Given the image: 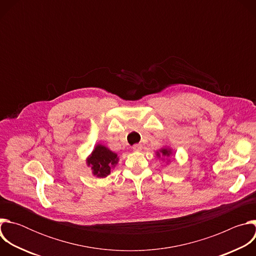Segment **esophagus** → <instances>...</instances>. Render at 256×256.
Wrapping results in <instances>:
<instances>
[{
    "instance_id": "1",
    "label": "esophagus",
    "mask_w": 256,
    "mask_h": 256,
    "mask_svg": "<svg viewBox=\"0 0 256 256\" xmlns=\"http://www.w3.org/2000/svg\"><path fill=\"white\" fill-rule=\"evenodd\" d=\"M142 148V146L140 144H136L132 146V150L134 151H140Z\"/></svg>"
}]
</instances>
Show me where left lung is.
<instances>
[{
  "label": "left lung",
  "mask_w": 256,
  "mask_h": 256,
  "mask_svg": "<svg viewBox=\"0 0 256 256\" xmlns=\"http://www.w3.org/2000/svg\"><path fill=\"white\" fill-rule=\"evenodd\" d=\"M173 154V150L169 147V146H164L161 149H159V151L156 152V156L157 158H162V160H165V158L167 159L168 163L170 162V157Z\"/></svg>",
  "instance_id": "1"
}]
</instances>
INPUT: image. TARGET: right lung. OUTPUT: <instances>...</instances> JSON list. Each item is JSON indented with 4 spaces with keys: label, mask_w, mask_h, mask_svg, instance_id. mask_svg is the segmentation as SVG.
Masks as SVG:
<instances>
[{
    "label": "right lung",
    "mask_w": 256,
    "mask_h": 256,
    "mask_svg": "<svg viewBox=\"0 0 256 256\" xmlns=\"http://www.w3.org/2000/svg\"><path fill=\"white\" fill-rule=\"evenodd\" d=\"M120 161L116 153L102 144H96L93 151L86 159V164L91 168L92 174L97 178H104L110 174Z\"/></svg>",
    "instance_id": "1"
}]
</instances>
